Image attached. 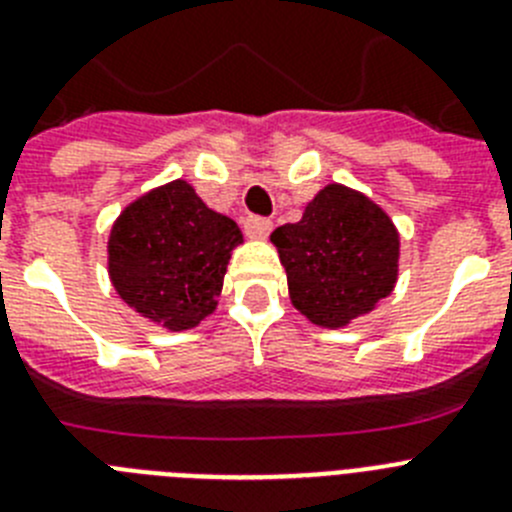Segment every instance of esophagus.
Instances as JSON below:
<instances>
[{
	"mask_svg": "<svg viewBox=\"0 0 512 512\" xmlns=\"http://www.w3.org/2000/svg\"><path fill=\"white\" fill-rule=\"evenodd\" d=\"M271 228H274V223H271L269 217H246L243 220V230H246L248 238H266Z\"/></svg>",
	"mask_w": 512,
	"mask_h": 512,
	"instance_id": "1",
	"label": "esophagus"
}]
</instances>
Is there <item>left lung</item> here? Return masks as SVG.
Returning <instances> with one entry per match:
<instances>
[{"label": "left lung", "mask_w": 512, "mask_h": 512, "mask_svg": "<svg viewBox=\"0 0 512 512\" xmlns=\"http://www.w3.org/2000/svg\"><path fill=\"white\" fill-rule=\"evenodd\" d=\"M287 269L292 305L315 325L341 328L390 295L400 238L382 207L341 184H328L300 223L271 233Z\"/></svg>", "instance_id": "obj_1"}]
</instances>
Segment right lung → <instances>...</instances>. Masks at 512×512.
<instances>
[{
	"mask_svg": "<svg viewBox=\"0 0 512 512\" xmlns=\"http://www.w3.org/2000/svg\"><path fill=\"white\" fill-rule=\"evenodd\" d=\"M241 228L210 210L187 182L143 194L110 233V277L143 318L187 330L215 310Z\"/></svg>",
	"mask_w": 512,
	"mask_h": 512,
	"instance_id": "1",
	"label": "right lung"
}]
</instances>
